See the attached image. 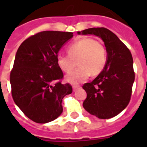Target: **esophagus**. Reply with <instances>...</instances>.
Segmentation results:
<instances>
[{"label": "esophagus", "mask_w": 147, "mask_h": 147, "mask_svg": "<svg viewBox=\"0 0 147 147\" xmlns=\"http://www.w3.org/2000/svg\"><path fill=\"white\" fill-rule=\"evenodd\" d=\"M80 88V85H73V86H72V88H73L74 92L76 91L78 88Z\"/></svg>", "instance_id": "34e87169"}]
</instances>
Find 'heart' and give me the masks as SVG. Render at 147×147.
<instances>
[{
	"label": "heart",
	"instance_id": "b5f03b06",
	"mask_svg": "<svg viewBox=\"0 0 147 147\" xmlns=\"http://www.w3.org/2000/svg\"><path fill=\"white\" fill-rule=\"evenodd\" d=\"M68 54H59L56 62L65 73L71 72L76 65L79 67L66 76V81L78 84L85 81L90 75L98 76L105 69L107 61V50L98 40L90 37L81 38L67 49Z\"/></svg>",
	"mask_w": 147,
	"mask_h": 147
}]
</instances>
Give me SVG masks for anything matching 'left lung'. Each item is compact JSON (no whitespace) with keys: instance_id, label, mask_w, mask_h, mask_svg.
Masks as SVG:
<instances>
[{"instance_id":"1","label":"left lung","mask_w":147,"mask_h":147,"mask_svg":"<svg viewBox=\"0 0 147 147\" xmlns=\"http://www.w3.org/2000/svg\"><path fill=\"white\" fill-rule=\"evenodd\" d=\"M78 33L101 38L107 53L105 69L92 82L82 86L87 93L83 107L98 118H111L125 109L130 100L135 79L131 53L114 33L105 27L86 29Z\"/></svg>"}]
</instances>
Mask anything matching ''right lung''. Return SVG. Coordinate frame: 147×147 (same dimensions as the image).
<instances>
[{"instance_id":"right-lung-1","label":"right lung","mask_w":147,"mask_h":147,"mask_svg":"<svg viewBox=\"0 0 147 147\" xmlns=\"http://www.w3.org/2000/svg\"><path fill=\"white\" fill-rule=\"evenodd\" d=\"M73 36L71 32L42 31L25 40L17 49L10 71L15 104L36 123L54 121L62 113V99L72 92L62 84L63 72L56 62L62 47Z\"/></svg>"}]
</instances>
